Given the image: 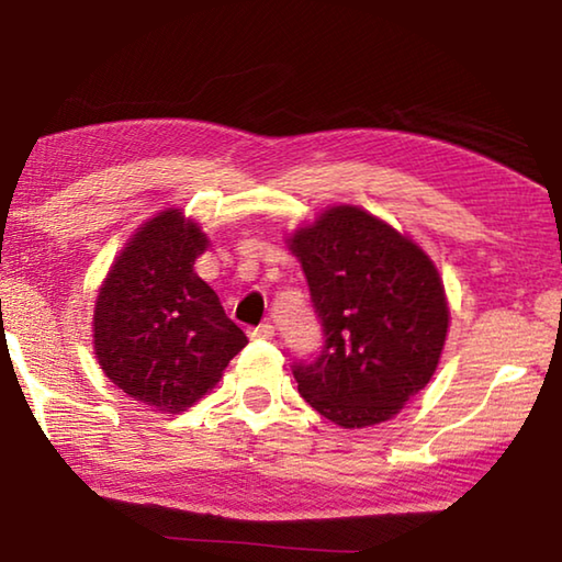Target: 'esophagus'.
Returning <instances> with one entry per match:
<instances>
[{
    "label": "esophagus",
    "mask_w": 562,
    "mask_h": 562,
    "mask_svg": "<svg viewBox=\"0 0 562 562\" xmlns=\"http://www.w3.org/2000/svg\"><path fill=\"white\" fill-rule=\"evenodd\" d=\"M250 337L252 339H272L274 337V327L270 325V322H265V325H258L250 329Z\"/></svg>",
    "instance_id": "34e87169"
}]
</instances>
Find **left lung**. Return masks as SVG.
<instances>
[{
  "label": "left lung",
  "mask_w": 562,
  "mask_h": 562,
  "mask_svg": "<svg viewBox=\"0 0 562 562\" xmlns=\"http://www.w3.org/2000/svg\"><path fill=\"white\" fill-rule=\"evenodd\" d=\"M322 325L319 351L292 361L300 394L345 429L392 418L429 384L449 307L424 250L359 207L339 205L294 233Z\"/></svg>",
  "instance_id": "1"
}]
</instances>
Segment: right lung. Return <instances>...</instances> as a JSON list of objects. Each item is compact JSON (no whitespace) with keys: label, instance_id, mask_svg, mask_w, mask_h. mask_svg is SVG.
<instances>
[{"label":"right lung","instance_id":"add662e5","mask_svg":"<svg viewBox=\"0 0 562 562\" xmlns=\"http://www.w3.org/2000/svg\"><path fill=\"white\" fill-rule=\"evenodd\" d=\"M205 235L166 211L131 237L93 310V349L106 376L136 402L183 412L213 389L245 331L193 272Z\"/></svg>","mask_w":562,"mask_h":562}]
</instances>
